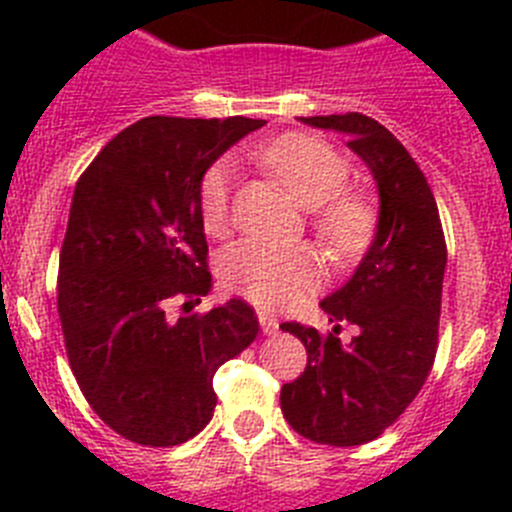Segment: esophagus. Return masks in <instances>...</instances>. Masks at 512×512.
Masks as SVG:
<instances>
[{
	"label": "esophagus",
	"instance_id": "1",
	"mask_svg": "<svg viewBox=\"0 0 512 512\" xmlns=\"http://www.w3.org/2000/svg\"><path fill=\"white\" fill-rule=\"evenodd\" d=\"M257 319H260L262 334H275V331H278V319H275V316H270V313L260 311L257 313Z\"/></svg>",
	"mask_w": 512,
	"mask_h": 512
}]
</instances>
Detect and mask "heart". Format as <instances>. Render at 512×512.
I'll use <instances>...</instances> for the list:
<instances>
[{"mask_svg": "<svg viewBox=\"0 0 512 512\" xmlns=\"http://www.w3.org/2000/svg\"><path fill=\"white\" fill-rule=\"evenodd\" d=\"M262 160L303 206L311 209L313 229L336 255L357 250L370 229V209L357 196L339 193L349 178V165L324 140L288 135L273 142ZM234 163L216 160L199 181V216L206 234L227 232L229 186ZM222 285L234 296L262 308H283L301 301L319 283V260L308 247L265 245L242 239L227 247L216 262Z\"/></svg>", "mask_w": 512, "mask_h": 512, "instance_id": "1", "label": "heart"}]
</instances>
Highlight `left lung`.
<instances>
[{
	"instance_id": "obj_1",
	"label": "left lung",
	"mask_w": 512,
	"mask_h": 512,
	"mask_svg": "<svg viewBox=\"0 0 512 512\" xmlns=\"http://www.w3.org/2000/svg\"><path fill=\"white\" fill-rule=\"evenodd\" d=\"M316 130L347 135V147L377 186V227L352 278L319 303L334 334L280 324L308 352L301 377L280 390L293 431L316 444L357 446L377 439L423 388L436 357L446 245L426 176L380 122L359 112L301 117ZM360 331L344 345L338 321Z\"/></svg>"
}]
</instances>
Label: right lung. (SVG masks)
Listing matches in <instances>:
<instances>
[{"mask_svg": "<svg viewBox=\"0 0 512 512\" xmlns=\"http://www.w3.org/2000/svg\"><path fill=\"white\" fill-rule=\"evenodd\" d=\"M262 124L145 117L109 140L76 183L58 273L68 362L96 416L135 444L178 446L204 431L214 372L260 331L239 298L176 321L168 303L209 296L199 181Z\"/></svg>", "mask_w": 512, "mask_h": 512, "instance_id": "1", "label": "right lung"}]
</instances>
